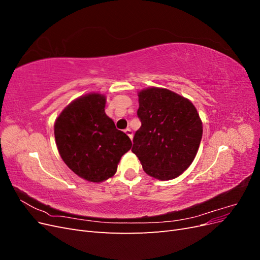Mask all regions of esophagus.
Wrapping results in <instances>:
<instances>
[{
  "instance_id": "1",
  "label": "esophagus",
  "mask_w": 260,
  "mask_h": 260,
  "mask_svg": "<svg viewBox=\"0 0 260 260\" xmlns=\"http://www.w3.org/2000/svg\"><path fill=\"white\" fill-rule=\"evenodd\" d=\"M124 132H125V135H127L131 140H132V138H133V132H132V130L130 129V128H127L124 130Z\"/></svg>"
}]
</instances>
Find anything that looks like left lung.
Here are the masks:
<instances>
[{
	"label": "left lung",
	"mask_w": 260,
	"mask_h": 260,
	"mask_svg": "<svg viewBox=\"0 0 260 260\" xmlns=\"http://www.w3.org/2000/svg\"><path fill=\"white\" fill-rule=\"evenodd\" d=\"M141 128L131 151L148 176L171 180L183 174L198 154L203 136L200 115L191 101L164 88L139 92Z\"/></svg>",
	"instance_id": "obj_1"
}]
</instances>
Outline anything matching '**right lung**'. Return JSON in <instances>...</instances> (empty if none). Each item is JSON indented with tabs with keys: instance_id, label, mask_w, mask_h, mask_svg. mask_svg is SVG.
<instances>
[{
	"instance_id": "right-lung-1",
	"label": "right lung",
	"mask_w": 260,
	"mask_h": 260,
	"mask_svg": "<svg viewBox=\"0 0 260 260\" xmlns=\"http://www.w3.org/2000/svg\"><path fill=\"white\" fill-rule=\"evenodd\" d=\"M105 104L103 94H85L65 107L54 124L61 159L77 176L96 183L116 174L121 156L132 146L105 114Z\"/></svg>"
}]
</instances>
